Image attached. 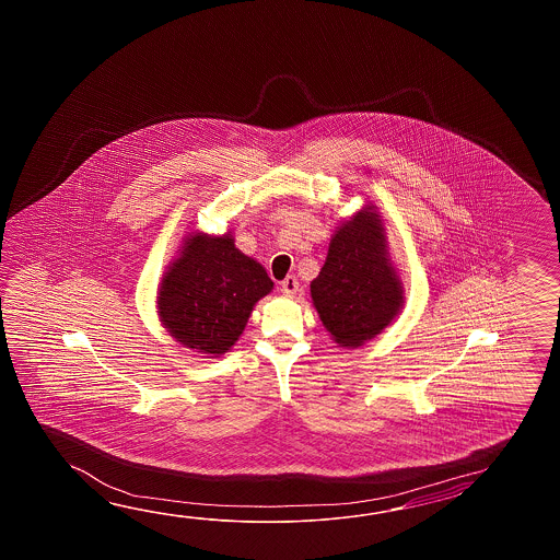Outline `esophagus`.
I'll return each mask as SVG.
<instances>
[{"label": "esophagus", "instance_id": "esophagus-1", "mask_svg": "<svg viewBox=\"0 0 560 560\" xmlns=\"http://www.w3.org/2000/svg\"><path fill=\"white\" fill-rule=\"evenodd\" d=\"M282 292L285 296H296L300 292V282H298L296 276H285L282 280Z\"/></svg>", "mask_w": 560, "mask_h": 560}]
</instances>
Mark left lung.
Segmentation results:
<instances>
[{
    "mask_svg": "<svg viewBox=\"0 0 560 560\" xmlns=\"http://www.w3.org/2000/svg\"><path fill=\"white\" fill-rule=\"evenodd\" d=\"M310 294L334 342L345 348L369 342L398 316L405 288L374 206H364L336 230Z\"/></svg>",
    "mask_w": 560,
    "mask_h": 560,
    "instance_id": "obj_1",
    "label": "left lung"
}]
</instances>
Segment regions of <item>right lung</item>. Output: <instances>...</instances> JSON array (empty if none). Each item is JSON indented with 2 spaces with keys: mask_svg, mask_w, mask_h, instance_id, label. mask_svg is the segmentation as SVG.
Segmentation results:
<instances>
[{
  "mask_svg": "<svg viewBox=\"0 0 560 560\" xmlns=\"http://www.w3.org/2000/svg\"><path fill=\"white\" fill-rule=\"evenodd\" d=\"M272 288L262 264L242 254L232 234L198 232L167 266L158 290V314L176 342L220 357L236 345L256 302Z\"/></svg>",
  "mask_w": 560,
  "mask_h": 560,
  "instance_id": "1",
  "label": "right lung"
}]
</instances>
